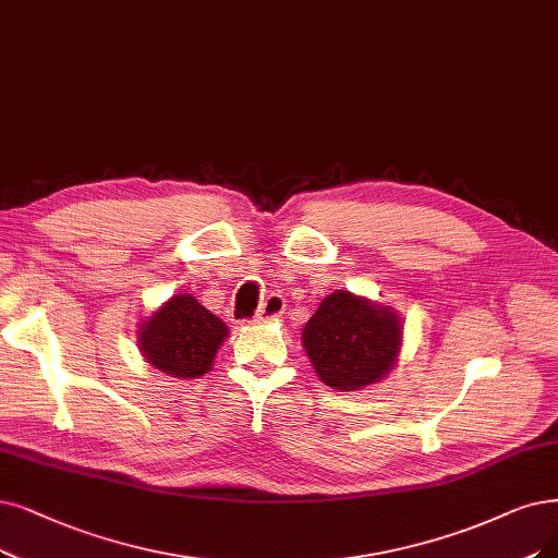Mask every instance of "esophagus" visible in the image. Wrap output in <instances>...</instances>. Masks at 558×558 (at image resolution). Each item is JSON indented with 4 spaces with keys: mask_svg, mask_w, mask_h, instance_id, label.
Masks as SVG:
<instances>
[{
    "mask_svg": "<svg viewBox=\"0 0 558 558\" xmlns=\"http://www.w3.org/2000/svg\"><path fill=\"white\" fill-rule=\"evenodd\" d=\"M281 314H283V300H281V295H270L258 306V314H256L254 323H270V320L279 318Z\"/></svg>",
    "mask_w": 558,
    "mask_h": 558,
    "instance_id": "34e87169",
    "label": "esophagus"
}]
</instances>
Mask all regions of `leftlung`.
<instances>
[{
	"label": "left lung",
	"instance_id": "1",
	"mask_svg": "<svg viewBox=\"0 0 558 558\" xmlns=\"http://www.w3.org/2000/svg\"><path fill=\"white\" fill-rule=\"evenodd\" d=\"M302 348L320 383L337 391H360L396 368L403 320L391 304L337 291L306 320Z\"/></svg>",
	"mask_w": 558,
	"mask_h": 558
}]
</instances>
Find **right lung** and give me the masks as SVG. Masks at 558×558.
I'll return each instance as SVG.
<instances>
[{"mask_svg": "<svg viewBox=\"0 0 558 558\" xmlns=\"http://www.w3.org/2000/svg\"><path fill=\"white\" fill-rule=\"evenodd\" d=\"M227 337V323L183 293L169 298L137 327V348L150 368L175 380H194L213 368Z\"/></svg>", "mask_w": 558, "mask_h": 558, "instance_id": "1", "label": "right lung"}]
</instances>
